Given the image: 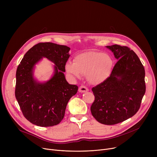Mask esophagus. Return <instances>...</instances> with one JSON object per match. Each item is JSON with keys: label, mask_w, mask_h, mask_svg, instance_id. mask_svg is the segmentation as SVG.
I'll list each match as a JSON object with an SVG mask.
<instances>
[{"label": "esophagus", "mask_w": 157, "mask_h": 157, "mask_svg": "<svg viewBox=\"0 0 157 157\" xmlns=\"http://www.w3.org/2000/svg\"><path fill=\"white\" fill-rule=\"evenodd\" d=\"M79 92H81V93H83V92H88V89L87 87H86L84 85H81L79 87Z\"/></svg>", "instance_id": "1"}]
</instances>
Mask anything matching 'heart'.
I'll list each match as a JSON object with an SVG mask.
<instances>
[{
	"instance_id": "1",
	"label": "heart",
	"mask_w": 157,
	"mask_h": 157,
	"mask_svg": "<svg viewBox=\"0 0 157 157\" xmlns=\"http://www.w3.org/2000/svg\"><path fill=\"white\" fill-rule=\"evenodd\" d=\"M113 65V59L109 55L88 52L77 55L74 62H68L65 65V69L72 77L79 78L82 74H85L90 83L98 85L109 76Z\"/></svg>"
}]
</instances>
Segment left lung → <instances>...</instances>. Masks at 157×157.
Masks as SVG:
<instances>
[{"label": "left lung", "instance_id": "8db88e82", "mask_svg": "<svg viewBox=\"0 0 157 157\" xmlns=\"http://www.w3.org/2000/svg\"><path fill=\"white\" fill-rule=\"evenodd\" d=\"M106 47L118 60L107 79L92 88L95 100L90 110L97 121L111 125L131 118L139 109L146 92L145 71L137 55L127 46Z\"/></svg>", "mask_w": 157, "mask_h": 157}]
</instances>
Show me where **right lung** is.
I'll use <instances>...</instances> for the list:
<instances>
[{
    "mask_svg": "<svg viewBox=\"0 0 157 157\" xmlns=\"http://www.w3.org/2000/svg\"><path fill=\"white\" fill-rule=\"evenodd\" d=\"M69 50L66 46L39 43L25 53L18 66L15 97L23 116L33 124L44 127L59 124L69 99L78 92V86L69 84L63 74ZM43 57L55 63V74L40 84L33 77V69Z\"/></svg>",
    "mask_w": 157,
    "mask_h": 157,
    "instance_id": "add662e5",
    "label": "right lung"
}]
</instances>
